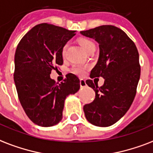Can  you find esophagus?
Returning a JSON list of instances; mask_svg holds the SVG:
<instances>
[{"instance_id":"obj_1","label":"esophagus","mask_w":153,"mask_h":153,"mask_svg":"<svg viewBox=\"0 0 153 153\" xmlns=\"http://www.w3.org/2000/svg\"><path fill=\"white\" fill-rule=\"evenodd\" d=\"M80 85L81 88H84L86 86V82H85V80L84 79H80Z\"/></svg>"}]
</instances>
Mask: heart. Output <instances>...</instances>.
Masks as SVG:
<instances>
[{
    "label": "heart",
    "instance_id": "heart-1",
    "mask_svg": "<svg viewBox=\"0 0 153 153\" xmlns=\"http://www.w3.org/2000/svg\"><path fill=\"white\" fill-rule=\"evenodd\" d=\"M80 45L82 46L83 48L85 49V51H88L91 48H93L95 46L94 43H93V41H90L89 39L87 38H81L80 39ZM67 48H68V45L65 44V45L63 46V48H62V55L63 56H65L66 54V51H67ZM86 70H87V67L85 65H75L73 67V72L75 74H76L77 76H82L86 73Z\"/></svg>",
    "mask_w": 153,
    "mask_h": 153
}]
</instances>
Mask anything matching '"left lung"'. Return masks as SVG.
I'll return each mask as SVG.
<instances>
[{
  "label": "left lung",
  "instance_id": "1",
  "mask_svg": "<svg viewBox=\"0 0 153 153\" xmlns=\"http://www.w3.org/2000/svg\"><path fill=\"white\" fill-rule=\"evenodd\" d=\"M80 33L99 44V59L90 77L105 79L100 87L92 80H86L96 97L84 106L85 117L92 125L108 127L118 121L133 102L140 76L139 53L134 42L116 26L101 25Z\"/></svg>",
  "mask_w": 153,
  "mask_h": 153
}]
</instances>
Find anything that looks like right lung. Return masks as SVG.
I'll return each mask as SVG.
<instances>
[{
    "label": "right lung",
    "mask_w": 153,
    "mask_h": 153,
    "mask_svg": "<svg viewBox=\"0 0 153 153\" xmlns=\"http://www.w3.org/2000/svg\"><path fill=\"white\" fill-rule=\"evenodd\" d=\"M59 26L43 23L34 26L16 47L14 82L21 105L34 124L50 127L63 115L66 97L80 89V80L68 73L63 82L51 79L53 69L63 65L62 48L75 35Z\"/></svg>",
    "instance_id": "add662e5"
}]
</instances>
